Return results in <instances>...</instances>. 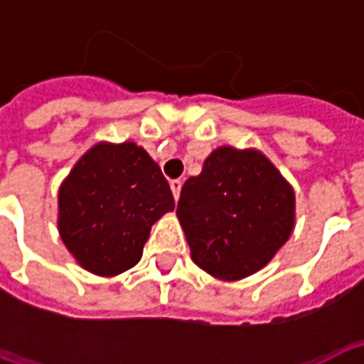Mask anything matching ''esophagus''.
<instances>
[{"label":"esophagus","instance_id":"esophagus-1","mask_svg":"<svg viewBox=\"0 0 364 364\" xmlns=\"http://www.w3.org/2000/svg\"><path fill=\"white\" fill-rule=\"evenodd\" d=\"M169 187H171V193H173V198H175V200H177V198H179V193H181L183 183L179 181V179H173V181L169 183Z\"/></svg>","mask_w":364,"mask_h":364}]
</instances>
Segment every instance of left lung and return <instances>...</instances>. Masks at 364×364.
<instances>
[{
  "label": "left lung",
  "instance_id": "obj_1",
  "mask_svg": "<svg viewBox=\"0 0 364 364\" xmlns=\"http://www.w3.org/2000/svg\"><path fill=\"white\" fill-rule=\"evenodd\" d=\"M177 216L191 259L220 281H240L273 259L294 228V191L259 150L220 146L189 177Z\"/></svg>",
  "mask_w": 364,
  "mask_h": 364
}]
</instances>
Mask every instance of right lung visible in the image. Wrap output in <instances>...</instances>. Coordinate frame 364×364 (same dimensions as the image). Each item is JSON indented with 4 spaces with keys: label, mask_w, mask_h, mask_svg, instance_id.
<instances>
[{
    "label": "right lung",
    "mask_w": 364,
    "mask_h": 364,
    "mask_svg": "<svg viewBox=\"0 0 364 364\" xmlns=\"http://www.w3.org/2000/svg\"><path fill=\"white\" fill-rule=\"evenodd\" d=\"M175 208L169 183L142 146L99 142L58 191V232L85 271L114 277L142 257L151 226Z\"/></svg>",
    "instance_id": "1"
}]
</instances>
